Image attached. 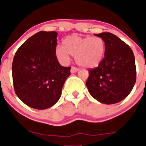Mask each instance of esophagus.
<instances>
[{"mask_svg":"<svg viewBox=\"0 0 146 146\" xmlns=\"http://www.w3.org/2000/svg\"><path fill=\"white\" fill-rule=\"evenodd\" d=\"M78 70V69L76 67H72L71 69H70V73H75Z\"/></svg>","mask_w":146,"mask_h":146,"instance_id":"obj_1","label":"esophagus"}]
</instances>
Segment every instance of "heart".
<instances>
[{
  "label": "heart",
  "instance_id": "1",
  "mask_svg": "<svg viewBox=\"0 0 146 146\" xmlns=\"http://www.w3.org/2000/svg\"><path fill=\"white\" fill-rule=\"evenodd\" d=\"M63 44L64 46L58 45L55 48L56 56L63 64H68L72 55L80 66L95 68L99 66L105 54V42L100 36L72 35L65 38Z\"/></svg>",
  "mask_w": 146,
  "mask_h": 146
}]
</instances>
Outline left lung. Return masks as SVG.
I'll return each instance as SVG.
<instances>
[{"mask_svg": "<svg viewBox=\"0 0 146 146\" xmlns=\"http://www.w3.org/2000/svg\"><path fill=\"white\" fill-rule=\"evenodd\" d=\"M105 42L104 58L95 69H90L86 86L100 102L112 104L130 94L136 80L135 57L131 48L110 32L95 34Z\"/></svg>", "mask_w": 146, "mask_h": 146, "instance_id": "left-lung-1", "label": "left lung"}]
</instances>
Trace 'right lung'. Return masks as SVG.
<instances>
[{
    "label": "right lung",
    "mask_w": 146,
    "mask_h": 146,
    "mask_svg": "<svg viewBox=\"0 0 146 146\" xmlns=\"http://www.w3.org/2000/svg\"><path fill=\"white\" fill-rule=\"evenodd\" d=\"M56 32L41 31L27 39L16 51L12 65L17 96L36 110L54 106L61 95L70 68L61 66L55 54Z\"/></svg>",
    "instance_id": "add662e5"
}]
</instances>
